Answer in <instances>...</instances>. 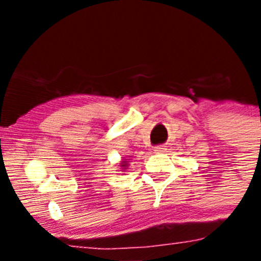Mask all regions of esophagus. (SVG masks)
<instances>
[{"label": "esophagus", "mask_w": 261, "mask_h": 261, "mask_svg": "<svg viewBox=\"0 0 261 261\" xmlns=\"http://www.w3.org/2000/svg\"><path fill=\"white\" fill-rule=\"evenodd\" d=\"M154 153H162V151L166 150V146L165 145H156V146H154Z\"/></svg>", "instance_id": "esophagus-1"}]
</instances>
